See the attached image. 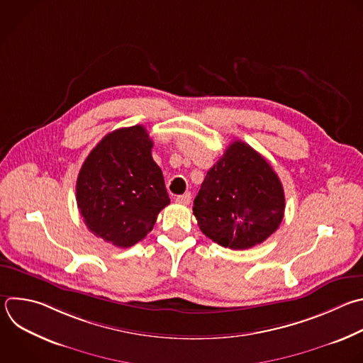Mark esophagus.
<instances>
[{"label":"esophagus","mask_w":363,"mask_h":363,"mask_svg":"<svg viewBox=\"0 0 363 363\" xmlns=\"http://www.w3.org/2000/svg\"><path fill=\"white\" fill-rule=\"evenodd\" d=\"M191 199H192V196H191V192H185L184 195H178V196L175 198V201H177V202H179V203H184V205H188V203L191 202Z\"/></svg>","instance_id":"1"}]
</instances>
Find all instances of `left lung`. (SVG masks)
Wrapping results in <instances>:
<instances>
[{"mask_svg": "<svg viewBox=\"0 0 363 363\" xmlns=\"http://www.w3.org/2000/svg\"><path fill=\"white\" fill-rule=\"evenodd\" d=\"M192 211L199 229L213 242L248 250L262 244L281 225L284 188L261 154L233 141L208 171Z\"/></svg>", "mask_w": 363, "mask_h": 363, "instance_id": "left-lung-1", "label": "left lung"}]
</instances>
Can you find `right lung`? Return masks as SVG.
I'll use <instances>...</instances> for the list:
<instances>
[{"mask_svg":"<svg viewBox=\"0 0 363 363\" xmlns=\"http://www.w3.org/2000/svg\"><path fill=\"white\" fill-rule=\"evenodd\" d=\"M152 140L143 125L105 135L84 161L77 205L86 228L119 248H130L152 230L169 203Z\"/></svg>","mask_w":363,"mask_h":363,"instance_id":"obj_1","label":"right lung"}]
</instances>
